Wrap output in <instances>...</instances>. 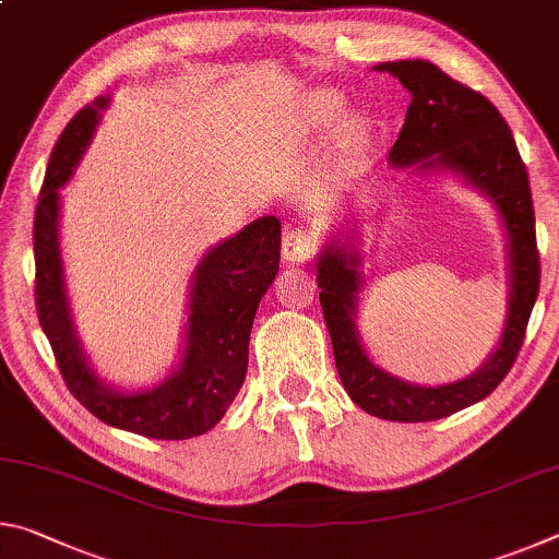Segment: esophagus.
<instances>
[{
    "label": "esophagus",
    "instance_id": "obj_1",
    "mask_svg": "<svg viewBox=\"0 0 559 559\" xmlns=\"http://www.w3.org/2000/svg\"><path fill=\"white\" fill-rule=\"evenodd\" d=\"M318 251V236L308 229H288L283 234L281 253L288 263H306Z\"/></svg>",
    "mask_w": 559,
    "mask_h": 559
}]
</instances>
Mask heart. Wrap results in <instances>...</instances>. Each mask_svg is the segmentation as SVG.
<instances>
[{
    "mask_svg": "<svg viewBox=\"0 0 559 559\" xmlns=\"http://www.w3.org/2000/svg\"><path fill=\"white\" fill-rule=\"evenodd\" d=\"M343 116H345V106H343V100L335 96V93L320 91L308 98V118L316 128H320V130L333 128L340 120H343Z\"/></svg>",
    "mask_w": 559,
    "mask_h": 559,
    "instance_id": "heart-1",
    "label": "heart"
}]
</instances>
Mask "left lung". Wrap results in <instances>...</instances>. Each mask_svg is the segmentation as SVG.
Returning a JSON list of instances; mask_svg holds the SVG:
<instances>
[{
  "mask_svg": "<svg viewBox=\"0 0 559 559\" xmlns=\"http://www.w3.org/2000/svg\"><path fill=\"white\" fill-rule=\"evenodd\" d=\"M400 79L412 103L390 165L414 173H451L490 200L506 231L508 306L503 333L476 372L447 384H414L382 370L367 355L357 330L365 288L359 226H343L318 253V288L340 382L359 409L386 421H437L476 404L510 372L540 290V257L527 169L513 132L493 103L421 59L374 66Z\"/></svg>",
  "mask_w": 559,
  "mask_h": 559,
  "instance_id": "1",
  "label": "left lung"
}]
</instances>
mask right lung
<instances>
[{
  "label": "right lung",
  "mask_w": 559,
  "mask_h": 559,
  "mask_svg": "<svg viewBox=\"0 0 559 559\" xmlns=\"http://www.w3.org/2000/svg\"><path fill=\"white\" fill-rule=\"evenodd\" d=\"M110 96H98L66 130L46 167L34 219L36 313L63 382L108 427L179 441L214 429L239 394L249 367L253 316L281 261V222L259 216L212 246L189 281L182 355L163 382L122 390L98 377L75 330L61 259V192L93 140Z\"/></svg>",
  "instance_id": "1"
}]
</instances>
